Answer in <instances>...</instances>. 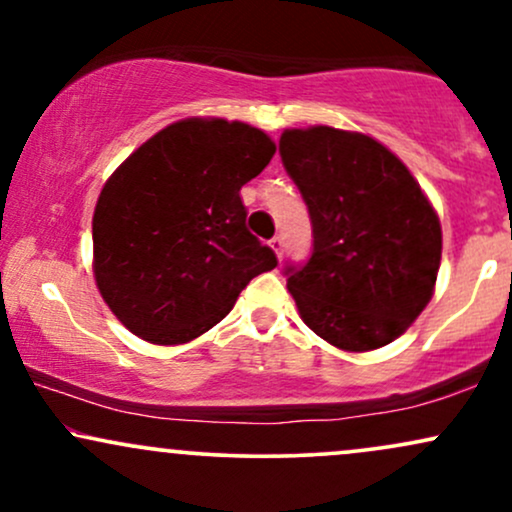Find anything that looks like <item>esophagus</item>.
I'll use <instances>...</instances> for the list:
<instances>
[{
	"instance_id": "obj_1",
	"label": "esophagus",
	"mask_w": 512,
	"mask_h": 512,
	"mask_svg": "<svg viewBox=\"0 0 512 512\" xmlns=\"http://www.w3.org/2000/svg\"><path fill=\"white\" fill-rule=\"evenodd\" d=\"M269 248L274 250V255H276V257H281V255H284V238H281V236H274L272 240H269Z\"/></svg>"
}]
</instances>
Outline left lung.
<instances>
[{
	"mask_svg": "<svg viewBox=\"0 0 512 512\" xmlns=\"http://www.w3.org/2000/svg\"><path fill=\"white\" fill-rule=\"evenodd\" d=\"M279 151L313 219V255L286 281L301 320L349 354L395 342L436 291L443 231L431 199L370 134L284 129Z\"/></svg>",
	"mask_w": 512,
	"mask_h": 512,
	"instance_id": "1",
	"label": "left lung"
}]
</instances>
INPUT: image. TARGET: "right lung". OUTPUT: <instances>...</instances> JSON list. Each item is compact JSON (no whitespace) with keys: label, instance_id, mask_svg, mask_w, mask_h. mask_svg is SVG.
Here are the masks:
<instances>
[{"label":"right lung","instance_id":"right-lung-1","mask_svg":"<svg viewBox=\"0 0 512 512\" xmlns=\"http://www.w3.org/2000/svg\"><path fill=\"white\" fill-rule=\"evenodd\" d=\"M274 151L248 122L185 117L113 170L93 211V279L129 332L158 346L192 342L276 267L240 199Z\"/></svg>","mask_w":512,"mask_h":512}]
</instances>
